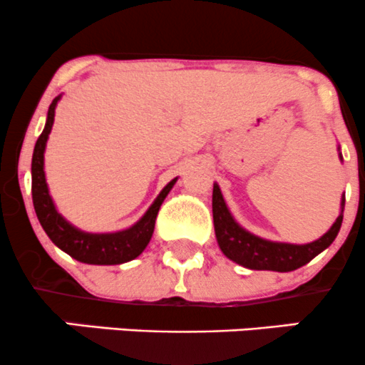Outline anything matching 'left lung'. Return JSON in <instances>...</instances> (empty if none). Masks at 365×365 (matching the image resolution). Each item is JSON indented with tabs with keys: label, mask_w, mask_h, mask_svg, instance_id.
<instances>
[{
	"label": "left lung",
	"mask_w": 365,
	"mask_h": 365,
	"mask_svg": "<svg viewBox=\"0 0 365 365\" xmlns=\"http://www.w3.org/2000/svg\"><path fill=\"white\" fill-rule=\"evenodd\" d=\"M212 206L215 236H217L218 247H220V250L224 252L227 259L234 260L240 266L248 267V269L289 273V271H294L308 264L318 253L331 247L337 232H339L341 224H343L344 195L341 199V213L332 224V227L324 236L318 237L317 241L306 245L278 243V241L264 240V237L248 232L232 218L224 201V195L220 192V187L217 183H213Z\"/></svg>",
	"instance_id": "1"
}]
</instances>
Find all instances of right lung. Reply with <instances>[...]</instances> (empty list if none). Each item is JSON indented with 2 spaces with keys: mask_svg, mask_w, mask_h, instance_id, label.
Masks as SVG:
<instances>
[{
  "mask_svg": "<svg viewBox=\"0 0 365 365\" xmlns=\"http://www.w3.org/2000/svg\"><path fill=\"white\" fill-rule=\"evenodd\" d=\"M61 96L48 106L47 122H45L43 133L38 138L36 145H34L33 152V163H31V176H33V205L34 212H36L38 220H40L41 227L51 237L52 243L59 247L61 250L66 252L73 259L80 260L83 264H98V266H113V264H124L129 260L136 259L141 252L147 248L150 243V237L155 227V218L159 213L160 205L170 194L176 180H171L160 194L157 195L155 201L152 202L147 213L133 225V227L125 229V231L118 232H106V234H92L83 232L71 225L63 215L56 210L51 194H48L47 180H45L43 171V153L47 147L48 134L52 131L53 115H56L57 101Z\"/></svg>",
  "mask_w": 365,
  "mask_h": 365,
  "instance_id": "obj_1",
  "label": "right lung"
}]
</instances>
